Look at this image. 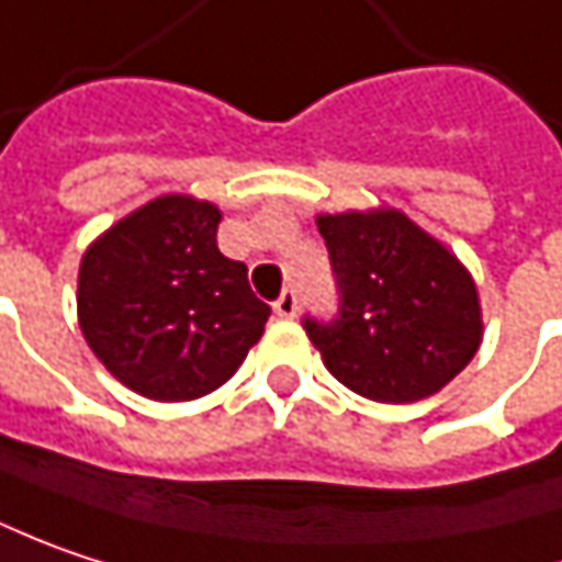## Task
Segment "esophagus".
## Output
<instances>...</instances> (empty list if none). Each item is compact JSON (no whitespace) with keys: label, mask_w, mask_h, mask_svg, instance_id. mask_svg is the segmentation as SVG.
<instances>
[{"label":"esophagus","mask_w":562,"mask_h":562,"mask_svg":"<svg viewBox=\"0 0 562 562\" xmlns=\"http://www.w3.org/2000/svg\"><path fill=\"white\" fill-rule=\"evenodd\" d=\"M296 310H300V306H296L294 291H284V294L278 296V303H274V316H278V319H294Z\"/></svg>","instance_id":"esophagus-1"}]
</instances>
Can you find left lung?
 Masks as SVG:
<instances>
[{
    "label": "left lung",
    "instance_id": "obj_1",
    "mask_svg": "<svg viewBox=\"0 0 562 562\" xmlns=\"http://www.w3.org/2000/svg\"><path fill=\"white\" fill-rule=\"evenodd\" d=\"M341 291L331 325L306 319L325 370L351 392L411 405L462 373L484 313L462 259L398 209L316 214Z\"/></svg>",
    "mask_w": 562,
    "mask_h": 562
}]
</instances>
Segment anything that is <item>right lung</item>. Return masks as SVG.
Masks as SVG:
<instances>
[{"mask_svg": "<svg viewBox=\"0 0 562 562\" xmlns=\"http://www.w3.org/2000/svg\"><path fill=\"white\" fill-rule=\"evenodd\" d=\"M221 209L170 192L106 227L78 266V325L100 363L151 402L221 389L262 338L266 303L217 249Z\"/></svg>", "mask_w": 562, "mask_h": 562, "instance_id": "add662e5", "label": "right lung"}]
</instances>
